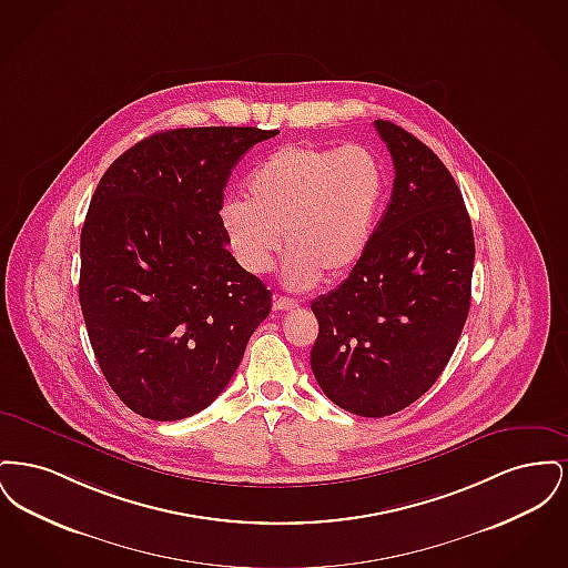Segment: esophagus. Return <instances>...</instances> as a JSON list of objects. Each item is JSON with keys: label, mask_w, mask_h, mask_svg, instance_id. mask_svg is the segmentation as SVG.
<instances>
[{"label": "esophagus", "mask_w": 568, "mask_h": 568, "mask_svg": "<svg viewBox=\"0 0 568 568\" xmlns=\"http://www.w3.org/2000/svg\"><path fill=\"white\" fill-rule=\"evenodd\" d=\"M296 306L297 302L296 300H292V297L274 296V302H272V308H274V311H294Z\"/></svg>", "instance_id": "34e87169"}]
</instances>
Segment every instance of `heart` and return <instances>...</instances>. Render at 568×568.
Instances as JSON below:
<instances>
[{
	"label": "heart",
	"instance_id": "1",
	"mask_svg": "<svg viewBox=\"0 0 568 568\" xmlns=\"http://www.w3.org/2000/svg\"><path fill=\"white\" fill-rule=\"evenodd\" d=\"M385 197V172L364 146L287 144L260 163L243 200L221 206V227L243 271L271 272L283 246L285 283L341 278L364 257Z\"/></svg>",
	"mask_w": 568,
	"mask_h": 568
}]
</instances>
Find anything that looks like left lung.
<instances>
[{
    "instance_id": "8db88e82",
    "label": "left lung",
    "mask_w": 568,
    "mask_h": 568,
    "mask_svg": "<svg viewBox=\"0 0 568 568\" xmlns=\"http://www.w3.org/2000/svg\"><path fill=\"white\" fill-rule=\"evenodd\" d=\"M396 179L352 274L311 308V368L334 405L385 417L413 405L445 371L470 308L475 239L462 193L422 140L375 121Z\"/></svg>"
}]
</instances>
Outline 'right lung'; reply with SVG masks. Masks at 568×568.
Masks as SVG:
<instances>
[{
    "label": "right lung",
    "instance_id": "add662e5",
    "mask_svg": "<svg viewBox=\"0 0 568 568\" xmlns=\"http://www.w3.org/2000/svg\"><path fill=\"white\" fill-rule=\"evenodd\" d=\"M278 130L183 128L110 163L81 232L82 317L112 392L155 422L185 419L234 377L271 313L221 227L223 190L244 153Z\"/></svg>",
    "mask_w": 568,
    "mask_h": 568
}]
</instances>
